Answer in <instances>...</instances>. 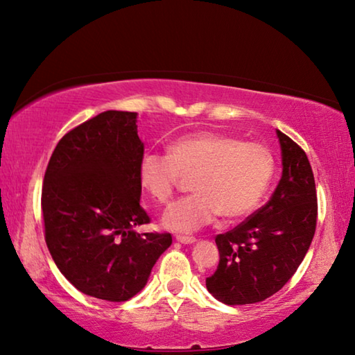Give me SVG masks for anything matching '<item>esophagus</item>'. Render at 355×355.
<instances>
[{"mask_svg":"<svg viewBox=\"0 0 355 355\" xmlns=\"http://www.w3.org/2000/svg\"><path fill=\"white\" fill-rule=\"evenodd\" d=\"M176 241L181 242V243H195L196 239L191 236H176Z\"/></svg>","mask_w":355,"mask_h":355,"instance_id":"34e87169","label":"esophagus"}]
</instances>
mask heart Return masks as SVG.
<instances>
[{
    "mask_svg": "<svg viewBox=\"0 0 355 355\" xmlns=\"http://www.w3.org/2000/svg\"><path fill=\"white\" fill-rule=\"evenodd\" d=\"M274 157L259 143L218 132H200L170 143L168 154L144 153L138 166L141 187L162 206L190 178L187 196L168 209L164 225L173 231L202 228L217 216L226 222L248 216L274 178Z\"/></svg>",
    "mask_w": 355,
    "mask_h": 355,
    "instance_id": "b5f03b06",
    "label": "heart"
}]
</instances>
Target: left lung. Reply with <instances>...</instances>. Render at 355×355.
<instances>
[{"instance_id":"8db88e82","label":"left lung","mask_w":355,"mask_h":355,"mask_svg":"<svg viewBox=\"0 0 355 355\" xmlns=\"http://www.w3.org/2000/svg\"><path fill=\"white\" fill-rule=\"evenodd\" d=\"M277 137L283 173L270 200L216 237L220 261L206 288L226 305L257 304L280 291L315 236L318 196L309 157L283 132Z\"/></svg>"}]
</instances>
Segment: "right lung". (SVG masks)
I'll list each match as a JSON object with an SVG mask.
<instances>
[{
    "label": "right lung",
    "mask_w": 355,
    "mask_h": 355,
    "mask_svg": "<svg viewBox=\"0 0 355 355\" xmlns=\"http://www.w3.org/2000/svg\"><path fill=\"white\" fill-rule=\"evenodd\" d=\"M143 154L137 113L108 110L69 130L46 165V247L61 274L91 297H133L173 242L170 232L135 231L150 222L139 205Z\"/></svg>",
    "instance_id": "obj_1"
}]
</instances>
